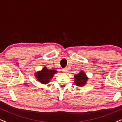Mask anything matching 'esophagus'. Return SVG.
Masks as SVG:
<instances>
[{
	"label": "esophagus",
	"instance_id": "esophagus-1",
	"mask_svg": "<svg viewBox=\"0 0 122 122\" xmlns=\"http://www.w3.org/2000/svg\"><path fill=\"white\" fill-rule=\"evenodd\" d=\"M62 71H63V72L64 73H67L68 71V69H66V68H64V69H62Z\"/></svg>",
	"mask_w": 122,
	"mask_h": 122
}]
</instances>
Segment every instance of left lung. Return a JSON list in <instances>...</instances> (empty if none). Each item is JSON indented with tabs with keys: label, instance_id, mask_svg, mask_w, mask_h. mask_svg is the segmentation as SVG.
<instances>
[{
	"label": "left lung",
	"instance_id": "left-lung-1",
	"mask_svg": "<svg viewBox=\"0 0 122 122\" xmlns=\"http://www.w3.org/2000/svg\"><path fill=\"white\" fill-rule=\"evenodd\" d=\"M74 83L77 86H84L86 84L88 78L84 71H81L78 74L74 76Z\"/></svg>",
	"mask_w": 122,
	"mask_h": 122
}]
</instances>
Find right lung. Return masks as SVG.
<instances>
[{
  "instance_id": "add662e5",
  "label": "right lung",
  "mask_w": 122,
  "mask_h": 122,
  "mask_svg": "<svg viewBox=\"0 0 122 122\" xmlns=\"http://www.w3.org/2000/svg\"><path fill=\"white\" fill-rule=\"evenodd\" d=\"M56 73H57V71L55 70H49L45 66L41 71H38L35 73V76L40 83L47 84L49 83V81L53 77Z\"/></svg>"
}]
</instances>
